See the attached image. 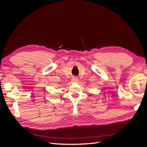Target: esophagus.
<instances>
[{
	"label": "esophagus",
	"instance_id": "esophagus-1",
	"mask_svg": "<svg viewBox=\"0 0 147 147\" xmlns=\"http://www.w3.org/2000/svg\"><path fill=\"white\" fill-rule=\"evenodd\" d=\"M71 81H72V82H73V83H77L78 81V80L76 77H73L72 78V80H71Z\"/></svg>",
	"mask_w": 147,
	"mask_h": 147
}]
</instances>
